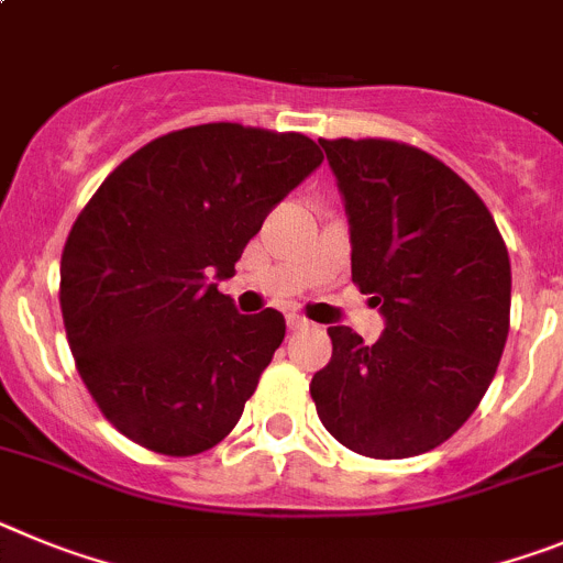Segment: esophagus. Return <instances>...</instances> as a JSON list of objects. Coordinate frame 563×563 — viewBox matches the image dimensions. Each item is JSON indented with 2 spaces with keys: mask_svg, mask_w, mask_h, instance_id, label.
I'll list each match as a JSON object with an SVG mask.
<instances>
[{
  "mask_svg": "<svg viewBox=\"0 0 563 563\" xmlns=\"http://www.w3.org/2000/svg\"><path fill=\"white\" fill-rule=\"evenodd\" d=\"M288 329L291 331H302V329H311V322L306 320V317H300V314H288Z\"/></svg>",
  "mask_w": 563,
  "mask_h": 563,
  "instance_id": "obj_1",
  "label": "esophagus"
}]
</instances>
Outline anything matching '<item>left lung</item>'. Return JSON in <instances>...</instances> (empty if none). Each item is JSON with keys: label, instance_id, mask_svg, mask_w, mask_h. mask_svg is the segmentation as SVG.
<instances>
[{"label": "left lung", "instance_id": "1", "mask_svg": "<svg viewBox=\"0 0 563 563\" xmlns=\"http://www.w3.org/2000/svg\"><path fill=\"white\" fill-rule=\"evenodd\" d=\"M351 223V277L385 314L374 345L331 325L309 390L349 451L408 459L451 439L496 376L510 331V257L467 180L419 146L320 139Z\"/></svg>", "mask_w": 563, "mask_h": 563}]
</instances>
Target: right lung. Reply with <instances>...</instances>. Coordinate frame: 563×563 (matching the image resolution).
<instances>
[{"label": "right lung", "instance_id": "right-lung-1", "mask_svg": "<svg viewBox=\"0 0 563 563\" xmlns=\"http://www.w3.org/2000/svg\"><path fill=\"white\" fill-rule=\"evenodd\" d=\"M320 164L302 133L198 124L121 161L78 212L58 302L78 374L126 439L195 456L232 433L286 320L238 314L209 280L234 275L266 214Z\"/></svg>", "mask_w": 563, "mask_h": 563}]
</instances>
